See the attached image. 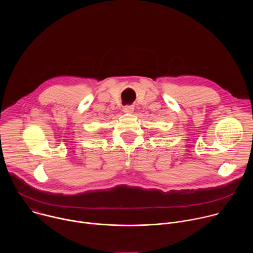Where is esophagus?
Masks as SVG:
<instances>
[{"label":"esophagus","mask_w":253,"mask_h":253,"mask_svg":"<svg viewBox=\"0 0 253 253\" xmlns=\"http://www.w3.org/2000/svg\"><path fill=\"white\" fill-rule=\"evenodd\" d=\"M133 111H134L133 106H125L123 108V112L126 113V114H131V113H133Z\"/></svg>","instance_id":"1"}]
</instances>
